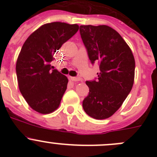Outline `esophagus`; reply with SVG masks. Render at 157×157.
Segmentation results:
<instances>
[{
  "label": "esophagus",
  "instance_id": "1",
  "mask_svg": "<svg viewBox=\"0 0 157 157\" xmlns=\"http://www.w3.org/2000/svg\"><path fill=\"white\" fill-rule=\"evenodd\" d=\"M69 79L72 81H80V80H81V78L78 77H69Z\"/></svg>",
  "mask_w": 157,
  "mask_h": 157
}]
</instances>
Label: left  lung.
I'll return each instance as SVG.
<instances>
[{
    "instance_id": "obj_1",
    "label": "left lung",
    "mask_w": 157,
    "mask_h": 157,
    "mask_svg": "<svg viewBox=\"0 0 157 157\" xmlns=\"http://www.w3.org/2000/svg\"><path fill=\"white\" fill-rule=\"evenodd\" d=\"M80 33L92 64L98 62L97 79L86 81V113L96 119L112 116L122 105L134 84L135 61L119 33L108 26H80Z\"/></svg>"
}]
</instances>
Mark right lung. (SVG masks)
I'll return each instance as SVG.
<instances>
[{
	"label": "right lung",
	"instance_id": "right-lung-1",
	"mask_svg": "<svg viewBox=\"0 0 157 157\" xmlns=\"http://www.w3.org/2000/svg\"><path fill=\"white\" fill-rule=\"evenodd\" d=\"M78 29L77 24L47 23L32 33L22 47L16 65L19 88L29 106L39 113H50L59 106L68 80L51 62L56 50Z\"/></svg>",
	"mask_w": 157,
	"mask_h": 157
}]
</instances>
